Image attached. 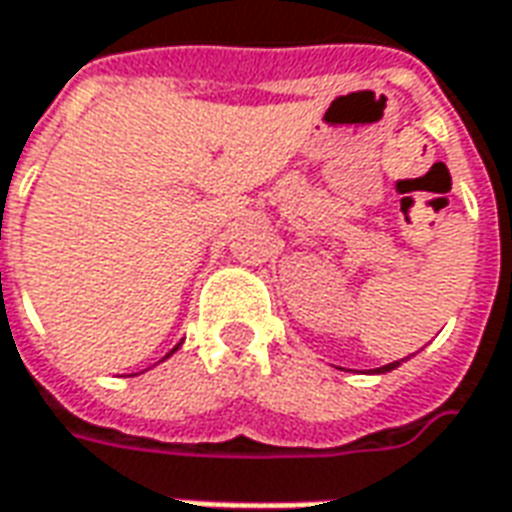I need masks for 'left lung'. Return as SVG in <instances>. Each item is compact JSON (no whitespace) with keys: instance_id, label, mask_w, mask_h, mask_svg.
I'll return each mask as SVG.
<instances>
[{"instance_id":"8db88e82","label":"left lung","mask_w":512,"mask_h":512,"mask_svg":"<svg viewBox=\"0 0 512 512\" xmlns=\"http://www.w3.org/2000/svg\"><path fill=\"white\" fill-rule=\"evenodd\" d=\"M397 365H400V362H392V365H384V367H378V373H389V370H395Z\"/></svg>"}]
</instances>
